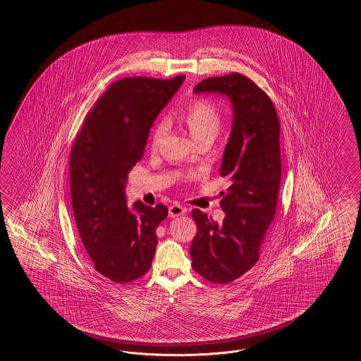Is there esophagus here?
I'll return each mask as SVG.
<instances>
[{
  "instance_id": "esophagus-1",
  "label": "esophagus",
  "mask_w": 361,
  "mask_h": 361,
  "mask_svg": "<svg viewBox=\"0 0 361 361\" xmlns=\"http://www.w3.org/2000/svg\"><path fill=\"white\" fill-rule=\"evenodd\" d=\"M185 213L186 208L180 205V204H173V205L169 207V217H178V216H183Z\"/></svg>"
}]
</instances>
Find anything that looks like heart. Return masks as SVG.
Returning a JSON list of instances; mask_svg holds the SVG:
<instances>
[{
    "mask_svg": "<svg viewBox=\"0 0 361 361\" xmlns=\"http://www.w3.org/2000/svg\"><path fill=\"white\" fill-rule=\"evenodd\" d=\"M183 121L197 142L205 137L216 139L222 126V118H221L219 109L209 100L193 102L184 112ZM165 130H166L165 121H160L154 126L152 136H151L152 145H156L159 142L160 137L164 135Z\"/></svg>",
    "mask_w": 361,
    "mask_h": 361,
    "instance_id": "heart-1",
    "label": "heart"
}]
</instances>
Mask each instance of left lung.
<instances>
[{"label": "left lung", "mask_w": 361, "mask_h": 361, "mask_svg": "<svg viewBox=\"0 0 361 361\" xmlns=\"http://www.w3.org/2000/svg\"><path fill=\"white\" fill-rule=\"evenodd\" d=\"M195 92H219L233 103V128L219 173L229 180L222 192L225 219L219 224L192 210L197 233L190 246L192 267L212 283L226 284L259 259L273 222L281 186V124L270 97L240 73L207 78Z\"/></svg>", "instance_id": "8db88e82"}]
</instances>
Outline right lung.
Returning a JSON list of instances; mask_svg holds the SVG:
<instances>
[{
  "label": "right lung",
  "mask_w": 361,
  "mask_h": 361,
  "mask_svg": "<svg viewBox=\"0 0 361 361\" xmlns=\"http://www.w3.org/2000/svg\"><path fill=\"white\" fill-rule=\"evenodd\" d=\"M185 75L123 78L90 109L70 156L73 210L94 269L116 283H130L151 269L156 229L168 208L136 201L127 208L126 184L142 160L153 121Z\"/></svg>",
  "instance_id": "1"
}]
</instances>
